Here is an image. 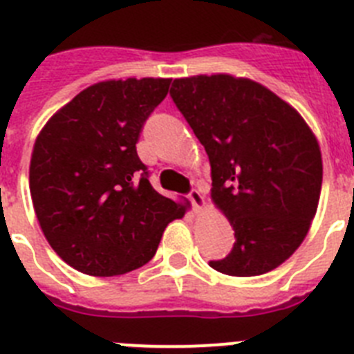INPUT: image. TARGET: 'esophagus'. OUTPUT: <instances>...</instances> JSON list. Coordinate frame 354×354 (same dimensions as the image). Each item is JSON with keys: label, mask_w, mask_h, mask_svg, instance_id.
Masks as SVG:
<instances>
[{"label": "esophagus", "mask_w": 354, "mask_h": 354, "mask_svg": "<svg viewBox=\"0 0 354 354\" xmlns=\"http://www.w3.org/2000/svg\"><path fill=\"white\" fill-rule=\"evenodd\" d=\"M189 199L192 201V205H194V210L199 212L203 208V205H205V198H203V194L199 192V190H190L189 194Z\"/></svg>", "instance_id": "34e87169"}]
</instances>
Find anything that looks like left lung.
Here are the masks:
<instances>
[{
    "mask_svg": "<svg viewBox=\"0 0 354 354\" xmlns=\"http://www.w3.org/2000/svg\"><path fill=\"white\" fill-rule=\"evenodd\" d=\"M171 96L205 146L210 198L235 230L228 276L276 269L305 241L322 185L317 137L292 104L250 78H176Z\"/></svg>",
    "mask_w": 354,
    "mask_h": 354,
    "instance_id": "8db88e82",
    "label": "left lung"
}]
</instances>
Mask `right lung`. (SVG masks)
Instances as JSON below:
<instances>
[{
	"label": "right lung",
	"mask_w": 354,
	"mask_h": 354,
	"mask_svg": "<svg viewBox=\"0 0 354 354\" xmlns=\"http://www.w3.org/2000/svg\"><path fill=\"white\" fill-rule=\"evenodd\" d=\"M171 78L104 80L76 94L37 135L30 194L55 253L88 276L146 266L189 201L158 194L137 155L142 124Z\"/></svg>",
	"instance_id": "obj_1"
}]
</instances>
